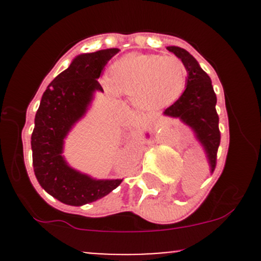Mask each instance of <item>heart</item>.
I'll list each match as a JSON object with an SVG mask.
<instances>
[{
  "label": "heart",
  "mask_w": 261,
  "mask_h": 261,
  "mask_svg": "<svg viewBox=\"0 0 261 261\" xmlns=\"http://www.w3.org/2000/svg\"><path fill=\"white\" fill-rule=\"evenodd\" d=\"M187 77L186 65L177 57L128 54L116 60L103 84L111 93L131 96L140 109L158 110L179 98Z\"/></svg>",
  "instance_id": "obj_1"
}]
</instances>
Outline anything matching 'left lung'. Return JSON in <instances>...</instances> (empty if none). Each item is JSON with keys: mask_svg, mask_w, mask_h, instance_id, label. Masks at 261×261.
I'll return each mask as SVG.
<instances>
[{"mask_svg": "<svg viewBox=\"0 0 261 261\" xmlns=\"http://www.w3.org/2000/svg\"><path fill=\"white\" fill-rule=\"evenodd\" d=\"M167 49L183 62L188 77L183 94L163 114L168 117L178 118L193 131L206 152L210 170L213 173L221 136L218 130V115L216 112L217 97L213 91L211 78L186 49L179 46H168Z\"/></svg>", "mask_w": 261, "mask_h": 261, "instance_id": "8db88e82", "label": "left lung"}]
</instances>
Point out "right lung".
Instances as JSON below:
<instances>
[{"label":"right lung","instance_id":"right-lung-1","mask_svg":"<svg viewBox=\"0 0 261 261\" xmlns=\"http://www.w3.org/2000/svg\"><path fill=\"white\" fill-rule=\"evenodd\" d=\"M120 49L83 53L53 80L41 97L31 135L33 165L41 188L62 203L83 206L107 196L122 179H96L70 167L63 155L64 140L88 111L105 65Z\"/></svg>","mask_w":261,"mask_h":261}]
</instances>
